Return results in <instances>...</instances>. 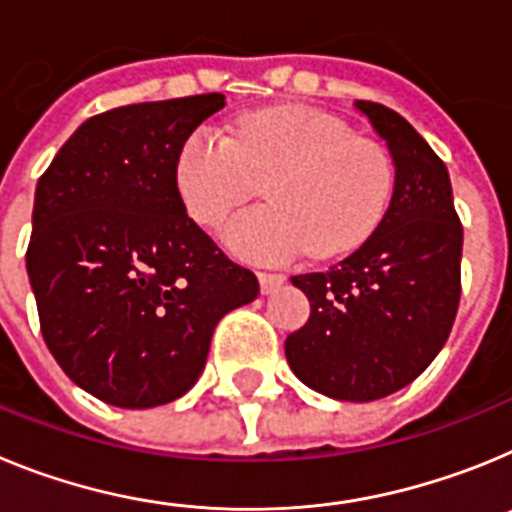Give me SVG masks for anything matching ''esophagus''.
Here are the masks:
<instances>
[{
	"mask_svg": "<svg viewBox=\"0 0 512 512\" xmlns=\"http://www.w3.org/2000/svg\"><path fill=\"white\" fill-rule=\"evenodd\" d=\"M259 284H261V295H271L274 289L282 287L284 277L282 274H266V271H259Z\"/></svg>",
	"mask_w": 512,
	"mask_h": 512,
	"instance_id": "esophagus-1",
	"label": "esophagus"
}]
</instances>
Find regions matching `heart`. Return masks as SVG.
Masks as SVG:
<instances>
[{
    "instance_id": "heart-1",
    "label": "heart",
    "mask_w": 512,
    "mask_h": 512,
    "mask_svg": "<svg viewBox=\"0 0 512 512\" xmlns=\"http://www.w3.org/2000/svg\"><path fill=\"white\" fill-rule=\"evenodd\" d=\"M264 210L228 220L225 246L251 264L279 266L354 251L382 223L395 166L377 140L336 117L274 107L241 117L233 135L192 130L174 158V187L187 215L215 228L264 184Z\"/></svg>"
}]
</instances>
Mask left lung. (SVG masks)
I'll use <instances>...</instances> for the list:
<instances>
[{
    "instance_id": "left-lung-1",
    "label": "left lung",
    "mask_w": 512,
    "mask_h": 512,
    "mask_svg": "<svg viewBox=\"0 0 512 512\" xmlns=\"http://www.w3.org/2000/svg\"><path fill=\"white\" fill-rule=\"evenodd\" d=\"M387 143L395 192L382 223L351 256L292 277L310 318L284 341L295 377L343 402L408 387L443 348L461 295V230L449 171L408 120L356 99Z\"/></svg>"
}]
</instances>
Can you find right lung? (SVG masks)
Listing matches in <instances>:
<instances>
[{
    "label": "right lung",
    "instance_id": "1",
    "mask_svg": "<svg viewBox=\"0 0 512 512\" xmlns=\"http://www.w3.org/2000/svg\"><path fill=\"white\" fill-rule=\"evenodd\" d=\"M223 107V94H197L89 117L35 187L27 277L45 346L115 408L192 390L215 325L259 295L174 187L182 140Z\"/></svg>",
    "mask_w": 512,
    "mask_h": 512
}]
</instances>
